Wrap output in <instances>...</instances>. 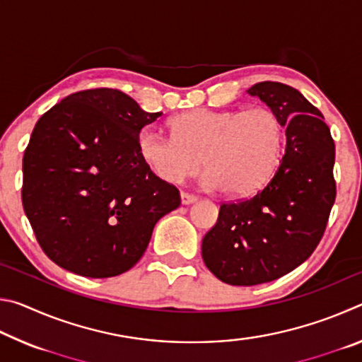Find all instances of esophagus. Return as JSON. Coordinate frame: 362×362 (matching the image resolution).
Instances as JSON below:
<instances>
[{"instance_id": "1", "label": "esophagus", "mask_w": 362, "mask_h": 362, "mask_svg": "<svg viewBox=\"0 0 362 362\" xmlns=\"http://www.w3.org/2000/svg\"><path fill=\"white\" fill-rule=\"evenodd\" d=\"M180 199H182V204H192V203H194V201H198V196H194V194H189V193H185V192H182L180 193Z\"/></svg>"}]
</instances>
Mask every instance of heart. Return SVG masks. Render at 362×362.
<instances>
[{
  "label": "heart",
  "mask_w": 362,
  "mask_h": 362,
  "mask_svg": "<svg viewBox=\"0 0 362 362\" xmlns=\"http://www.w3.org/2000/svg\"><path fill=\"white\" fill-rule=\"evenodd\" d=\"M173 136L155 127L139 134L137 150L158 179L179 183L204 163V183L228 196L259 192L276 174L286 127L269 107L247 110L194 108L169 119Z\"/></svg>",
  "instance_id": "heart-1"
}]
</instances>
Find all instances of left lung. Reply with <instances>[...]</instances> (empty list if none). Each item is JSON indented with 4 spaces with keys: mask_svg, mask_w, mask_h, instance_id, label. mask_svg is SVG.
<instances>
[{
    "mask_svg": "<svg viewBox=\"0 0 362 362\" xmlns=\"http://www.w3.org/2000/svg\"><path fill=\"white\" fill-rule=\"evenodd\" d=\"M247 94L279 113L286 151L272 180L220 206L203 238L206 267L231 286L269 283L302 265L321 241L337 194L335 144L320 110L283 83H257Z\"/></svg>",
    "mask_w": 362,
    "mask_h": 362,
    "instance_id": "8db88e82",
    "label": "left lung"
}]
</instances>
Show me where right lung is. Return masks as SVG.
<instances>
[{"instance_id": "1", "label": "right lung", "mask_w": 362, "mask_h": 362, "mask_svg": "<svg viewBox=\"0 0 362 362\" xmlns=\"http://www.w3.org/2000/svg\"><path fill=\"white\" fill-rule=\"evenodd\" d=\"M163 113L118 89L79 90L36 122L23 155L22 204L45 254L86 278L131 269L180 193L142 161L137 139Z\"/></svg>"}]
</instances>
